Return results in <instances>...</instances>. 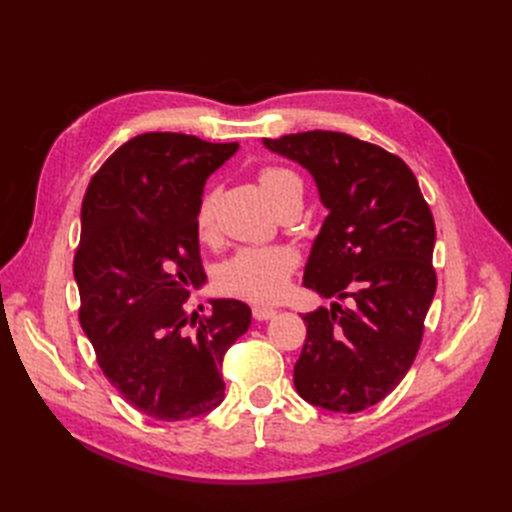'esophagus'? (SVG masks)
<instances>
[{
    "mask_svg": "<svg viewBox=\"0 0 512 512\" xmlns=\"http://www.w3.org/2000/svg\"><path fill=\"white\" fill-rule=\"evenodd\" d=\"M252 314H254V318H256V320H271V318H275L277 309H273V307H265V305H256V307L252 309Z\"/></svg>",
    "mask_w": 512,
    "mask_h": 512,
    "instance_id": "34e87169",
    "label": "esophagus"
}]
</instances>
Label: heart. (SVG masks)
I'll use <instances>...</instances> for the list:
<instances>
[{"instance_id":"obj_1","label":"heart","mask_w":512,"mask_h":512,"mask_svg":"<svg viewBox=\"0 0 512 512\" xmlns=\"http://www.w3.org/2000/svg\"><path fill=\"white\" fill-rule=\"evenodd\" d=\"M258 185L273 207L288 198H303V179L286 166H262L258 170ZM215 203H218V192L213 188L200 196L196 209V230L200 237L211 235ZM294 267H297V256L286 247H245L224 262L218 273V284L224 292L245 301L269 303L286 292Z\"/></svg>"}]
</instances>
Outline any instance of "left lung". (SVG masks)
I'll return each mask as SVG.
<instances>
[{"label": "left lung", "instance_id": "8db88e82", "mask_svg": "<svg viewBox=\"0 0 512 512\" xmlns=\"http://www.w3.org/2000/svg\"><path fill=\"white\" fill-rule=\"evenodd\" d=\"M299 162L329 209L303 286L339 299L303 316L294 389L312 406L361 412L404 380L436 294V224L408 164L350 134L312 130L262 138Z\"/></svg>", "mask_w": 512, "mask_h": 512}]
</instances>
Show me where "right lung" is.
I'll list each match as a JSON object with an SVG mask.
<instances>
[{"label": "right lung", "instance_id": "right-lung-1", "mask_svg": "<svg viewBox=\"0 0 512 512\" xmlns=\"http://www.w3.org/2000/svg\"><path fill=\"white\" fill-rule=\"evenodd\" d=\"M237 149L138 134L100 166L83 198L74 254L81 327L108 382L156 421L218 408L224 354L250 329L252 309L237 299H211L203 316L183 307L188 288L207 280L196 230L205 181Z\"/></svg>", "mask_w": 512, "mask_h": 512}]
</instances>
